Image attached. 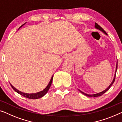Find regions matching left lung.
Returning <instances> with one entry per match:
<instances>
[{
  "instance_id": "left-lung-1",
  "label": "left lung",
  "mask_w": 122,
  "mask_h": 122,
  "mask_svg": "<svg viewBox=\"0 0 122 122\" xmlns=\"http://www.w3.org/2000/svg\"><path fill=\"white\" fill-rule=\"evenodd\" d=\"M95 27L96 28H97V29H99V30H100L101 31H102V32H103L104 34H106V35H107V34L106 33V32L105 31H104L102 27H101L100 26H99V25L97 23H95ZM117 67H118V64H117V66H116V73H115V76H114V78H113V81L112 82V83H111V85H109V86L108 87V88H107V89H106L104 91H102V92H100V93H97V94H95V95H88V94H86V93H84V92H82V91H80L81 92V93H82V94H83V95H85V96H88V97H99V96H102V95H103V94L104 93H106V92L108 90H109V88H110V87H111V86H112V85H113V83H114V82L115 81V78H116V71H117Z\"/></svg>"
}]
</instances>
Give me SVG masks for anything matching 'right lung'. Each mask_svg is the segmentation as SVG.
<instances>
[{"mask_svg":"<svg viewBox=\"0 0 122 122\" xmlns=\"http://www.w3.org/2000/svg\"><path fill=\"white\" fill-rule=\"evenodd\" d=\"M22 26H23V25H22ZM22 26H21V27ZM52 80H53V76H52V77H51L49 85H47V86L46 87V88H45L43 91H40V92H37V93H36L29 94V93H23V92H22L21 91H19L17 90L16 88H15V87H14L13 86L11 85V84H10V85H11V86L12 88H13V90H14L15 92H16L17 93H18L19 94H20V95L23 96H24V97L27 98L35 99L40 98L43 97V96L45 95H46V93L48 92V91H49L50 87V86H51V83H52Z\"/></svg>","mask_w":122,"mask_h":122,"instance_id":"add662e5","label":"right lung"}]
</instances>
